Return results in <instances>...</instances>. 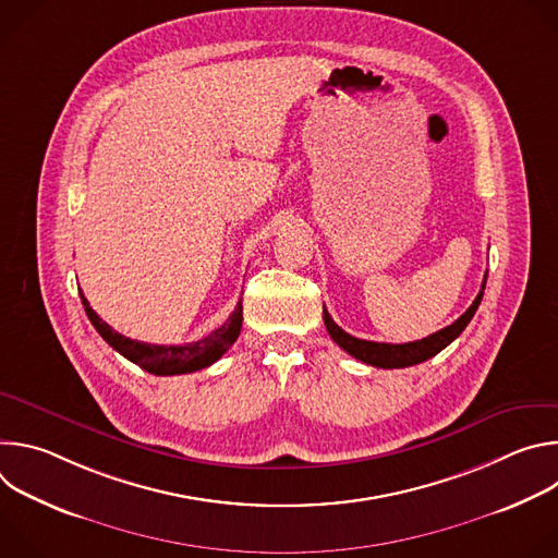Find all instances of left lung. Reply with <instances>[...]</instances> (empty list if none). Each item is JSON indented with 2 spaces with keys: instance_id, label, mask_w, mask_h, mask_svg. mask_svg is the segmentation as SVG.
<instances>
[{
  "instance_id": "8db88e82",
  "label": "left lung",
  "mask_w": 558,
  "mask_h": 558,
  "mask_svg": "<svg viewBox=\"0 0 558 558\" xmlns=\"http://www.w3.org/2000/svg\"><path fill=\"white\" fill-rule=\"evenodd\" d=\"M486 278L484 276V284L482 291L476 293L474 302L468 306V311L454 320L450 327L417 340V342H407V344H386V342H371V340H360L349 336L347 331H342L336 323L333 317L329 315V311L325 308V327L329 331V336L333 338L336 344H340L349 355H353L355 360L377 366V368H407V366H415L420 362L430 360L433 355H437L441 349H446L454 338H459V333L468 327V323L472 320L474 311L480 308L482 298H484V289H486Z\"/></svg>"
}]
</instances>
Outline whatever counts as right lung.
<instances>
[{
  "instance_id": "obj_1",
  "label": "right lung",
  "mask_w": 558,
  "mask_h": 558,
  "mask_svg": "<svg viewBox=\"0 0 558 558\" xmlns=\"http://www.w3.org/2000/svg\"><path fill=\"white\" fill-rule=\"evenodd\" d=\"M82 302H84V308L90 317L93 327L99 331V336L114 351H119L123 357L138 364L141 368H145L151 375H183V373H194V371L207 368L235 342V338L241 336V327H243V302H238L233 313L225 320V325H220L207 338H201L190 344H170V347L168 344H147V342L130 340V338L117 333L93 311V306L84 293H82Z\"/></svg>"
}]
</instances>
